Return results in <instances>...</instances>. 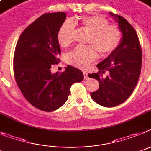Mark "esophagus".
<instances>
[{
	"mask_svg": "<svg viewBox=\"0 0 151 151\" xmlns=\"http://www.w3.org/2000/svg\"><path fill=\"white\" fill-rule=\"evenodd\" d=\"M83 76H84V79L85 80H88L89 79V77H88V73L86 72V71H83Z\"/></svg>",
	"mask_w": 151,
	"mask_h": 151,
	"instance_id": "1",
	"label": "esophagus"
}]
</instances>
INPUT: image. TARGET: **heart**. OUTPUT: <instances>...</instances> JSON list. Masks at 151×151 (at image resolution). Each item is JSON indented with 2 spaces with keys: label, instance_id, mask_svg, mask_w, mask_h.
Masks as SVG:
<instances>
[{
  "label": "heart",
  "instance_id": "heart-1",
  "mask_svg": "<svg viewBox=\"0 0 151 151\" xmlns=\"http://www.w3.org/2000/svg\"><path fill=\"white\" fill-rule=\"evenodd\" d=\"M77 23L81 29L89 33L86 43L91 46L77 47L68 54V62L72 65L86 68L96 59V52L100 56H106L112 52L120 43L122 33L119 28L116 25H110L108 20L103 16L83 17ZM73 24L70 22H65L57 34L59 45L62 47L70 45L73 41Z\"/></svg>",
  "mask_w": 151,
  "mask_h": 151
}]
</instances>
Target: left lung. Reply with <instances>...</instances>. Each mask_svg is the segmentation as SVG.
Masks as SVG:
<instances>
[{
	"instance_id": "obj_1",
	"label": "left lung",
	"mask_w": 151,
	"mask_h": 151,
	"mask_svg": "<svg viewBox=\"0 0 151 151\" xmlns=\"http://www.w3.org/2000/svg\"><path fill=\"white\" fill-rule=\"evenodd\" d=\"M118 23L122 38L118 47L105 59L97 65L99 73L89 74L97 80L99 88L91 93L97 104L111 108L124 102L132 93L138 83L142 68V49L135 30L126 19L109 12ZM109 75L103 78L102 74Z\"/></svg>"
}]
</instances>
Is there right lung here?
Segmentation results:
<instances>
[{
	"label": "right lung",
	"instance_id": "1",
	"mask_svg": "<svg viewBox=\"0 0 151 151\" xmlns=\"http://www.w3.org/2000/svg\"><path fill=\"white\" fill-rule=\"evenodd\" d=\"M65 19L62 12L42 15L24 30L15 50L16 83L30 104L47 112L61 108L72 84L84 78L81 70L70 65L60 74L50 70L52 65L60 61L57 34Z\"/></svg>",
	"mask_w": 151,
	"mask_h": 151
}]
</instances>
